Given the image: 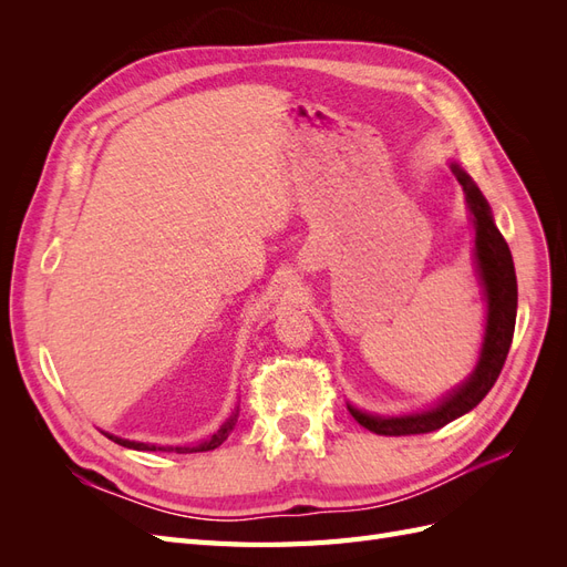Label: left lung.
<instances>
[{
    "mask_svg": "<svg viewBox=\"0 0 567 567\" xmlns=\"http://www.w3.org/2000/svg\"><path fill=\"white\" fill-rule=\"evenodd\" d=\"M452 173L463 186L468 210L475 225V262L480 271V281L485 286L487 298V326L483 350H480L477 367L471 373V379L452 390L437 406L421 411V414L409 416H373L367 411H359L348 404L350 414L359 425L375 435H421L433 433L437 427L452 423L454 419L468 414L473 406L483 402L485 394L499 379L504 369L506 354L513 340V329H516V310H518V281L516 269H513V257L508 244L504 241L502 231L496 229L489 203L480 194L475 182L463 173V169L452 163Z\"/></svg>",
    "mask_w": 567,
    "mask_h": 567,
    "instance_id": "8db88e82",
    "label": "left lung"
}]
</instances>
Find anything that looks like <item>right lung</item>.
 Instances as JSON below:
<instances>
[{
	"label": "right lung",
	"instance_id": "1",
	"mask_svg": "<svg viewBox=\"0 0 567 567\" xmlns=\"http://www.w3.org/2000/svg\"><path fill=\"white\" fill-rule=\"evenodd\" d=\"M236 416H238V409L231 414V419L219 427L217 433H213L208 440H203L198 444H194V447H158V444H146V442H132V440H123V437H115V435H109V440L123 444V447L127 450H140V452H177V454H192V452H210V450H217L221 442H225L229 437V433L234 431L236 425Z\"/></svg>",
	"mask_w": 567,
	"mask_h": 567
}]
</instances>
